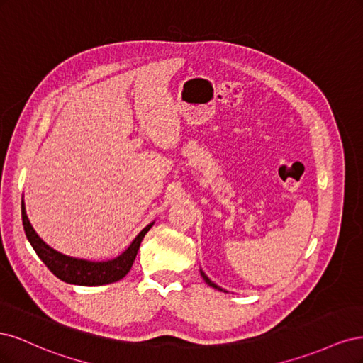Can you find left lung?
Masks as SVG:
<instances>
[{
  "label": "left lung",
  "instance_id": "left-lung-1",
  "mask_svg": "<svg viewBox=\"0 0 363 363\" xmlns=\"http://www.w3.org/2000/svg\"><path fill=\"white\" fill-rule=\"evenodd\" d=\"M200 272H201V277L204 279V281L208 284V286H212V288H215V289H218V291H223V292H228V291H225V289H223V288H219L218 286V284L216 283H213L211 279H208L207 276H206V274H204V271L203 269H200Z\"/></svg>",
  "mask_w": 363,
  "mask_h": 363
}]
</instances>
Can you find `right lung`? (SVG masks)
<instances>
[{
  "label": "right lung",
  "instance_id": "add662e5",
  "mask_svg": "<svg viewBox=\"0 0 363 363\" xmlns=\"http://www.w3.org/2000/svg\"><path fill=\"white\" fill-rule=\"evenodd\" d=\"M21 211H23V225L26 236L33 250L36 251L39 259L45 263L47 268L57 279L69 284H79V286H101V284L115 283L121 279H124L131 269V265H133L142 239H144V236L148 233V230L155 224L150 223L147 227L142 228L139 235L133 239V242L128 245L125 251L121 252L118 257L111 260L95 262L67 256L63 255V252L51 248L48 244L43 242L39 235L35 232V228L30 224L24 200L23 204H21Z\"/></svg>",
  "mask_w": 363,
  "mask_h": 363
}]
</instances>
